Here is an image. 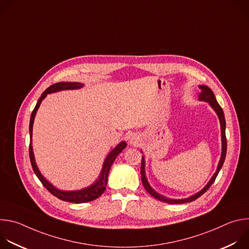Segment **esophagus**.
Wrapping results in <instances>:
<instances>
[{"instance_id": "34e87169", "label": "esophagus", "mask_w": 249, "mask_h": 249, "mask_svg": "<svg viewBox=\"0 0 249 249\" xmlns=\"http://www.w3.org/2000/svg\"><path fill=\"white\" fill-rule=\"evenodd\" d=\"M129 143H130V145H132V146H138L139 145V143H140V137H139V135H137V134H135V133H132L130 136H129Z\"/></svg>"}]
</instances>
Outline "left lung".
<instances>
[{
    "label": "left lung",
    "mask_w": 249,
    "mask_h": 249,
    "mask_svg": "<svg viewBox=\"0 0 249 249\" xmlns=\"http://www.w3.org/2000/svg\"><path fill=\"white\" fill-rule=\"evenodd\" d=\"M199 88L201 89L200 93L198 95L199 101L208 102L209 105L212 107V109L214 110L216 112V114L218 115V118H219V121H220V125H221V140H222L221 158H220V160H219V163H218V166H217V169H216L215 173L213 174V176L211 177V179L208 181V183L200 191H198L197 193H195V194H193V195H191V196H189L187 198L172 199V198H168V197H165V196L160 194L149 183L148 178H147V175H146V160H145V156L143 155V157H142V164H141V178H142V182H143V185H144L145 189L153 197H155L156 199H158L160 201H162V202H165V203H168V204H182V203L192 202V201L196 200L197 198H199L201 195H203L211 187V185L214 183L216 177L219 174V172H220V170H221V168H222V166L224 164L225 159H226V155H227V139H226V119H225L224 111H223L222 107L220 106V104L218 103L214 92H213V90L209 87L201 85V86H199ZM141 153L143 154V152H142V151H141Z\"/></svg>",
    "instance_id": "left-lung-1"
}]
</instances>
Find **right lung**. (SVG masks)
<instances>
[{"label": "right lung", "instance_id": "add662e5", "mask_svg": "<svg viewBox=\"0 0 249 249\" xmlns=\"http://www.w3.org/2000/svg\"><path fill=\"white\" fill-rule=\"evenodd\" d=\"M84 86H85L84 84L76 83V82L75 83L60 82V83H57V84H54V85L50 86L41 94V96L38 99L36 105H35V107H34V109L31 113L30 122H29V136H30L29 158H30V162H31L34 173L36 174V176L38 177V179L41 181V183L44 185V187L50 193H52L54 196H56L60 200L71 202V203H76V204L87 203V202H89V201H93L96 198H98L99 196H101V194L105 191L106 184H107L108 173H109V170L111 168V165L113 164V162H114L115 159L118 157V155L127 147V143L125 141L120 142V143L115 148H113L107 156H106V158L103 161L100 173H99L97 178L95 179V181H93V183H91L88 187H85V188H82V189H79V190H61V189L57 188L56 186H54L50 181H48L45 178V176L40 172V170L37 166V163H36V161H35V157H34L33 147H32V128H33V122H34L35 115H36V112L39 108L41 102L47 96V94L62 91V90L80 89L84 88Z\"/></svg>", "mask_w": 249, "mask_h": 249}]
</instances>
